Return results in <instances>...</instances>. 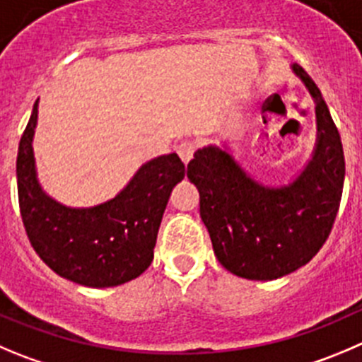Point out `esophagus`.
Instances as JSON below:
<instances>
[{
	"label": "esophagus",
	"mask_w": 362,
	"mask_h": 362,
	"mask_svg": "<svg viewBox=\"0 0 362 362\" xmlns=\"http://www.w3.org/2000/svg\"><path fill=\"white\" fill-rule=\"evenodd\" d=\"M194 153H195V146L192 142H183L177 146V154L179 158L183 160L185 165H188V161L194 158Z\"/></svg>",
	"instance_id": "obj_1"
}]
</instances>
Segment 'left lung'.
Instances as JSON below:
<instances>
[{"instance_id": "obj_1", "label": "left lung", "mask_w": 362, "mask_h": 362, "mask_svg": "<svg viewBox=\"0 0 362 362\" xmlns=\"http://www.w3.org/2000/svg\"><path fill=\"white\" fill-rule=\"evenodd\" d=\"M291 69L316 103L318 139L311 161L290 185L263 187L215 146L199 149L188 163L216 259L250 281H274L308 264L329 238L341 202V136L311 76L298 64Z\"/></svg>"}]
</instances>
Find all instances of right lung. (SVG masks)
<instances>
[{
    "mask_svg": "<svg viewBox=\"0 0 362 362\" xmlns=\"http://www.w3.org/2000/svg\"><path fill=\"white\" fill-rule=\"evenodd\" d=\"M37 106L17 153V194L24 229L40 259L60 277L88 288H112L136 279L154 256L158 229L185 165L175 153L139 168L127 187L94 208H67L37 181L33 133Z\"/></svg>",
    "mask_w": 362,
    "mask_h": 362,
    "instance_id": "add662e5",
    "label": "right lung"
}]
</instances>
